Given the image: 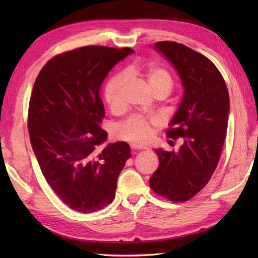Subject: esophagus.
I'll list each match as a JSON object with an SVG mask.
<instances>
[{
  "mask_svg": "<svg viewBox=\"0 0 258 258\" xmlns=\"http://www.w3.org/2000/svg\"><path fill=\"white\" fill-rule=\"evenodd\" d=\"M131 149H132L133 151H134V150H146V147L133 143V144H131Z\"/></svg>",
  "mask_w": 258,
  "mask_h": 258,
  "instance_id": "obj_1",
  "label": "esophagus"
}]
</instances>
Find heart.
Instances as JSON below:
<instances>
[{
	"label": "heart",
	"mask_w": 258,
	"mask_h": 258,
	"mask_svg": "<svg viewBox=\"0 0 258 258\" xmlns=\"http://www.w3.org/2000/svg\"><path fill=\"white\" fill-rule=\"evenodd\" d=\"M134 70H130L128 73L132 74ZM144 75L153 93L160 91L169 93L172 91L174 80L167 70L156 67V65H150L145 68ZM126 82H127V74L125 73L114 75L107 82L104 96H105V101L112 112L116 113L124 108L123 90ZM155 124V119L135 114L119 123L115 128V134L118 140L136 144H145L152 139L153 127Z\"/></svg>",
	"instance_id": "obj_1"
}]
</instances>
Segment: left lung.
Here are the masks:
<instances>
[{"label": "left lung", "mask_w": 258, "mask_h": 258, "mask_svg": "<svg viewBox=\"0 0 258 258\" xmlns=\"http://www.w3.org/2000/svg\"><path fill=\"white\" fill-rule=\"evenodd\" d=\"M182 80L184 95L166 131L183 139L177 152L156 150L160 166L150 178L152 190L175 203L194 197L210 182L225 141L229 96L223 76L203 54L180 43H155Z\"/></svg>", "instance_id": "left-lung-1"}]
</instances>
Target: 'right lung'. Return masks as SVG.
<instances>
[{
  "label": "right lung",
  "mask_w": 258,
  "mask_h": 258,
  "mask_svg": "<svg viewBox=\"0 0 258 258\" xmlns=\"http://www.w3.org/2000/svg\"><path fill=\"white\" fill-rule=\"evenodd\" d=\"M132 48L90 45L52 57L38 73L27 127L46 182L72 210L92 213L111 204L131 147L116 142L101 150L107 133L100 87Z\"/></svg>",
  "instance_id": "add662e5"
}]
</instances>
